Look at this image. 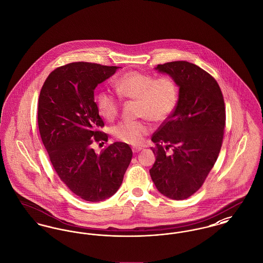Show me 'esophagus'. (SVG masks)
<instances>
[{"label": "esophagus", "mask_w": 263, "mask_h": 263, "mask_svg": "<svg viewBox=\"0 0 263 263\" xmlns=\"http://www.w3.org/2000/svg\"><path fill=\"white\" fill-rule=\"evenodd\" d=\"M142 148L141 147H133V152H134V154H137V153H139V152H140Z\"/></svg>", "instance_id": "1"}]
</instances>
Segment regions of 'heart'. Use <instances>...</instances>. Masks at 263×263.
Instances as JSON below:
<instances>
[{"label":"heart","mask_w":263,"mask_h":263,"mask_svg":"<svg viewBox=\"0 0 263 263\" xmlns=\"http://www.w3.org/2000/svg\"><path fill=\"white\" fill-rule=\"evenodd\" d=\"M112 86L122 99L138 102V117L147 119L152 123L164 122L175 109L179 89L174 78L128 71L117 78ZM100 115L106 121H114L119 115L121 101L108 90H101L96 97ZM112 136L120 141L129 144H140L148 133L144 122L124 121L111 129Z\"/></svg>","instance_id":"heart-1"}]
</instances>
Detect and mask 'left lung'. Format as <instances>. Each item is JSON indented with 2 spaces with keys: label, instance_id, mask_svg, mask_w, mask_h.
I'll use <instances>...</instances> for the list:
<instances>
[{
  "label": "left lung",
  "instance_id": "left-lung-1",
  "mask_svg": "<svg viewBox=\"0 0 263 263\" xmlns=\"http://www.w3.org/2000/svg\"><path fill=\"white\" fill-rule=\"evenodd\" d=\"M156 70L175 79L179 99L153 135L157 159L149 174L159 193L181 200L201 187L218 158L226 126L224 100L215 79L194 64L171 62Z\"/></svg>",
  "mask_w": 263,
  "mask_h": 263
}]
</instances>
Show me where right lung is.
<instances>
[{
  "instance_id": "add662e5",
  "label": "right lung",
  "mask_w": 263,
  "mask_h": 263,
  "mask_svg": "<svg viewBox=\"0 0 263 263\" xmlns=\"http://www.w3.org/2000/svg\"><path fill=\"white\" fill-rule=\"evenodd\" d=\"M118 69L86 62L59 67L39 97V130L53 168L72 193L91 202L118 192L133 158L124 142H114L100 155L91 148L93 141H107L99 129L105 123L93 90Z\"/></svg>"
}]
</instances>
